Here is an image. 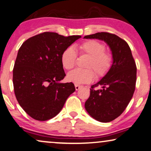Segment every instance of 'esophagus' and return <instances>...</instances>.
Wrapping results in <instances>:
<instances>
[{"label":"esophagus","instance_id":"esophagus-1","mask_svg":"<svg viewBox=\"0 0 151 151\" xmlns=\"http://www.w3.org/2000/svg\"><path fill=\"white\" fill-rule=\"evenodd\" d=\"M74 86H75V89H76V90H79L80 88H81L82 86H79V85H78V84H75V85H74Z\"/></svg>","mask_w":151,"mask_h":151}]
</instances>
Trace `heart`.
<instances>
[{
  "instance_id": "1",
  "label": "heart",
  "mask_w": 151,
  "mask_h": 151,
  "mask_svg": "<svg viewBox=\"0 0 151 151\" xmlns=\"http://www.w3.org/2000/svg\"><path fill=\"white\" fill-rule=\"evenodd\" d=\"M79 50L81 55L89 57L86 64L88 69H76L69 72L67 77L68 81L79 84L90 83L95 75L96 79H100L109 72L113 58L111 54L106 52V47L103 43L95 40H89L82 43L79 46ZM77 57V52L72 46L65 48L61 57L63 68L66 70L72 69L76 64Z\"/></svg>"
}]
</instances>
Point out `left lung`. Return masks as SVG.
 Segmentation results:
<instances>
[{
  "mask_svg": "<svg viewBox=\"0 0 151 151\" xmlns=\"http://www.w3.org/2000/svg\"><path fill=\"white\" fill-rule=\"evenodd\" d=\"M84 39L105 41L112 52L113 62L109 72L99 82L91 86L85 108L92 117L100 122L115 119L129 104L133 96L137 68L128 44L121 38L108 32H98ZM101 86V89L95 87Z\"/></svg>",
  "mask_w": 151,
  "mask_h": 151,
  "instance_id": "left-lung-1",
  "label": "left lung"
}]
</instances>
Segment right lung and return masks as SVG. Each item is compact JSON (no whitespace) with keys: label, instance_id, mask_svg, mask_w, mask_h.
I'll return each instance as SVG.
<instances>
[{"label":"right lung","instance_id":"right-lung-1","mask_svg":"<svg viewBox=\"0 0 151 151\" xmlns=\"http://www.w3.org/2000/svg\"><path fill=\"white\" fill-rule=\"evenodd\" d=\"M81 37L45 32L26 40L19 48L13 69L14 90L19 105L33 119L55 117L75 91L72 82L60 83L65 76L61 57Z\"/></svg>","mask_w":151,"mask_h":151}]
</instances>
